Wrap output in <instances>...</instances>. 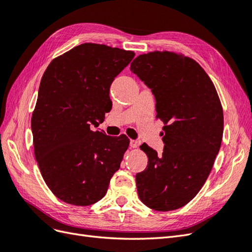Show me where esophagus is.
<instances>
[{
    "instance_id": "34e87169",
    "label": "esophagus",
    "mask_w": 252,
    "mask_h": 252,
    "mask_svg": "<svg viewBox=\"0 0 252 252\" xmlns=\"http://www.w3.org/2000/svg\"><path fill=\"white\" fill-rule=\"evenodd\" d=\"M140 142L139 141H135V140H131L130 141V143H129V146H130L131 148H136V147H139L140 146Z\"/></svg>"
}]
</instances>
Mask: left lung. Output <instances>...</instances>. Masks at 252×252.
I'll return each instance as SVG.
<instances>
[{"instance_id": "8db88e82", "label": "left lung", "mask_w": 252, "mask_h": 252, "mask_svg": "<svg viewBox=\"0 0 252 252\" xmlns=\"http://www.w3.org/2000/svg\"><path fill=\"white\" fill-rule=\"evenodd\" d=\"M130 70L151 89L165 124L161 155L141 146L148 164L135 175L139 197L158 211L181 208L205 184L222 143L224 117L216 87L194 60L169 51L141 55Z\"/></svg>"}]
</instances>
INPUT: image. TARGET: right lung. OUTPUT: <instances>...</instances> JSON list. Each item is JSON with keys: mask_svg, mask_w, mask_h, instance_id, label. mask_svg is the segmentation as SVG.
<instances>
[{"mask_svg": "<svg viewBox=\"0 0 252 252\" xmlns=\"http://www.w3.org/2000/svg\"><path fill=\"white\" fill-rule=\"evenodd\" d=\"M132 51L85 43L52 60L45 70L32 118L34 156L58 199L88 206L103 199L129 146L126 135L91 130L111 109L114 78Z\"/></svg>", "mask_w": 252, "mask_h": 252, "instance_id": "add662e5", "label": "right lung"}]
</instances>
